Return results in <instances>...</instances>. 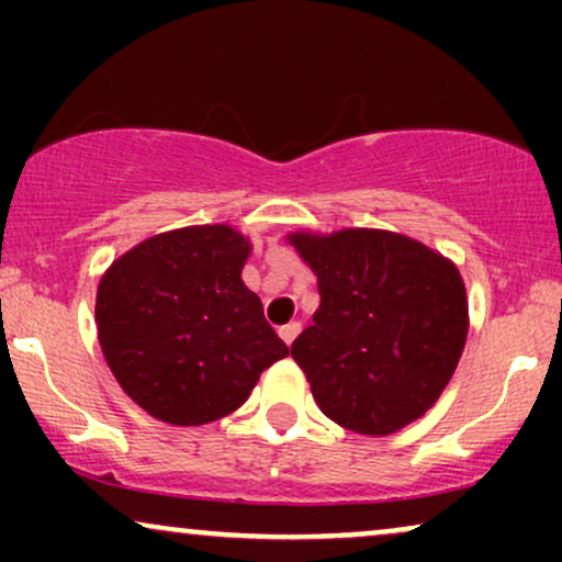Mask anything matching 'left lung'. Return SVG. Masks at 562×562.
<instances>
[{
    "label": "left lung",
    "mask_w": 562,
    "mask_h": 562,
    "mask_svg": "<svg viewBox=\"0 0 562 562\" xmlns=\"http://www.w3.org/2000/svg\"><path fill=\"white\" fill-rule=\"evenodd\" d=\"M248 254L250 243L224 224L190 227L139 243L102 277L97 333L105 362L158 420H222L288 357L261 299L243 285Z\"/></svg>",
    "instance_id": "left-lung-1"
}]
</instances>
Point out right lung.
<instances>
[{
	"instance_id": "right-lung-1",
	"label": "right lung",
	"mask_w": 562,
	"mask_h": 562,
	"mask_svg": "<svg viewBox=\"0 0 562 562\" xmlns=\"http://www.w3.org/2000/svg\"><path fill=\"white\" fill-rule=\"evenodd\" d=\"M317 274L314 325L290 346L333 423L389 436L447 389L468 335L462 277L425 245L375 229L293 235Z\"/></svg>"
}]
</instances>
